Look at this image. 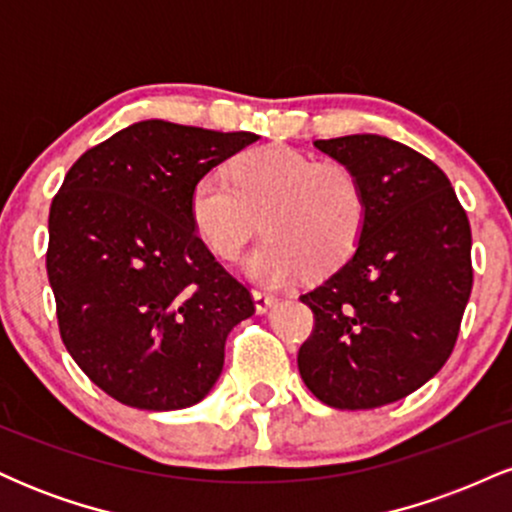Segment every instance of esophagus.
Returning <instances> with one entry per match:
<instances>
[{"label":"esophagus","mask_w":512,"mask_h":512,"mask_svg":"<svg viewBox=\"0 0 512 512\" xmlns=\"http://www.w3.org/2000/svg\"><path fill=\"white\" fill-rule=\"evenodd\" d=\"M252 298H255V308L257 313H267L269 308H274L276 303V296L274 293H267V291H252Z\"/></svg>","instance_id":"esophagus-1"}]
</instances>
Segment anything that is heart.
I'll use <instances>...</instances> for the list:
<instances>
[{
  "instance_id": "1",
  "label": "heart",
  "mask_w": 512,
  "mask_h": 512,
  "mask_svg": "<svg viewBox=\"0 0 512 512\" xmlns=\"http://www.w3.org/2000/svg\"><path fill=\"white\" fill-rule=\"evenodd\" d=\"M187 209L197 236L221 260H236L262 216L267 236L248 255L245 272L284 286L351 260L366 228L368 195L346 163L269 144L240 156L231 178L221 170L199 175Z\"/></svg>"
}]
</instances>
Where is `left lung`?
Listing matches in <instances>:
<instances>
[{
	"label": "left lung",
	"instance_id": "8db88e82",
	"mask_svg": "<svg viewBox=\"0 0 512 512\" xmlns=\"http://www.w3.org/2000/svg\"><path fill=\"white\" fill-rule=\"evenodd\" d=\"M356 170L368 219L349 262L301 301L315 315L298 351L308 390L334 409H375L445 366L472 293V228L448 175L378 134L317 139Z\"/></svg>",
	"mask_w": 512,
	"mask_h": 512
}]
</instances>
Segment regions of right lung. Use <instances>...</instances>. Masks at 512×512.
I'll return each instance as SVG.
<instances>
[{
  "label": "right lung",
  "mask_w": 512,
  "mask_h": 512,
  "mask_svg": "<svg viewBox=\"0 0 512 512\" xmlns=\"http://www.w3.org/2000/svg\"><path fill=\"white\" fill-rule=\"evenodd\" d=\"M252 132L134 122L88 149L52 199L48 279L62 342L103 392L173 411L209 395L226 337L255 313L250 291L190 221L199 175Z\"/></svg>",
  "instance_id": "add662e5"
}]
</instances>
